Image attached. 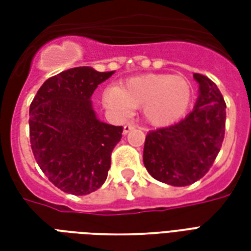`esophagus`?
Returning a JSON list of instances; mask_svg holds the SVG:
<instances>
[{
  "mask_svg": "<svg viewBox=\"0 0 251 251\" xmlns=\"http://www.w3.org/2000/svg\"><path fill=\"white\" fill-rule=\"evenodd\" d=\"M134 129V125L133 124H126L125 126H124V134H127L129 131H131Z\"/></svg>",
  "mask_w": 251,
  "mask_h": 251,
  "instance_id": "obj_1",
  "label": "esophagus"
}]
</instances>
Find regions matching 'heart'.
Returning <instances> with one entry per match:
<instances>
[{
	"mask_svg": "<svg viewBox=\"0 0 251 251\" xmlns=\"http://www.w3.org/2000/svg\"><path fill=\"white\" fill-rule=\"evenodd\" d=\"M192 99V86L179 75L151 74L131 77L122 87L111 86L103 91V103L121 117L142 107L145 120L153 126H168L187 113Z\"/></svg>",
	"mask_w": 251,
	"mask_h": 251,
	"instance_id": "obj_1",
	"label": "heart"
}]
</instances>
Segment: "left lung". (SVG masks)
Listing matches in <instances>:
<instances>
[{
	"label": "left lung",
	"instance_id": "8db88e82",
	"mask_svg": "<svg viewBox=\"0 0 251 251\" xmlns=\"http://www.w3.org/2000/svg\"><path fill=\"white\" fill-rule=\"evenodd\" d=\"M199 97L184 120L151 130L144 145V165L161 183L184 187L204 176L215 161L225 138L226 103L216 84L194 74Z\"/></svg>",
	"mask_w": 251,
	"mask_h": 251
}]
</instances>
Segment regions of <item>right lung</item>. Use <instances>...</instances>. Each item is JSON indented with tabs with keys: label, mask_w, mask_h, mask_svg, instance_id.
<instances>
[{
	"label": "right lung",
	"mask_w": 251,
	"mask_h": 251,
	"mask_svg": "<svg viewBox=\"0 0 251 251\" xmlns=\"http://www.w3.org/2000/svg\"><path fill=\"white\" fill-rule=\"evenodd\" d=\"M113 74L70 68L47 79L30 103L33 156L52 184L67 194H91L107 177L124 127L99 121L91 95Z\"/></svg>",
	"instance_id": "add662e5"
}]
</instances>
